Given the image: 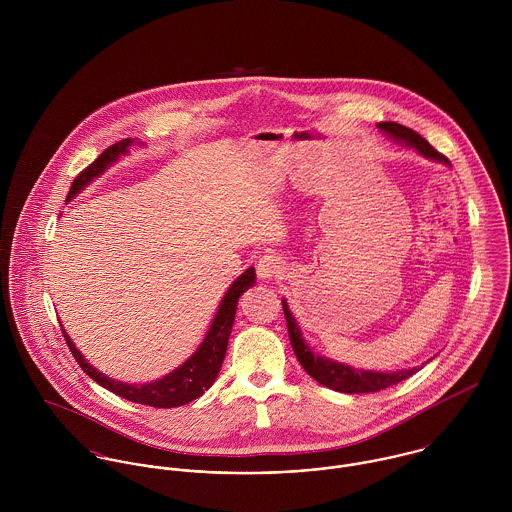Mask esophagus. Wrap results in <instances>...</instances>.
<instances>
[{
  "instance_id": "1",
  "label": "esophagus",
  "mask_w": 512,
  "mask_h": 512,
  "mask_svg": "<svg viewBox=\"0 0 512 512\" xmlns=\"http://www.w3.org/2000/svg\"><path fill=\"white\" fill-rule=\"evenodd\" d=\"M284 272V262L276 254H266L256 264V274L260 280H276Z\"/></svg>"
}]
</instances>
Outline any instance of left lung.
I'll return each mask as SVG.
<instances>
[{
	"instance_id": "left-lung-1",
	"label": "left lung",
	"mask_w": 512,
	"mask_h": 512,
	"mask_svg": "<svg viewBox=\"0 0 512 512\" xmlns=\"http://www.w3.org/2000/svg\"><path fill=\"white\" fill-rule=\"evenodd\" d=\"M378 130H382L390 140L404 144V146L416 149L420 155L445 163L449 165V159L445 155H441L434 147L430 146L418 132L396 124V122H380ZM284 305V313H286V321H288V333H290V341H292L293 353L299 361V365L305 368V372L315 378L319 384L337 390V392H345V394H366V392H378L384 390L392 384H398L406 378H410L412 374H416L420 368L412 366V368H402V370H390V372H382V370H363V368H355V366L345 365L327 357H321L319 353H315L309 343L303 339V333L295 321V317L290 311V305L286 299H282Z\"/></svg>"
}]
</instances>
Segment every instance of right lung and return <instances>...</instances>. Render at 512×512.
<instances>
[{
  "mask_svg": "<svg viewBox=\"0 0 512 512\" xmlns=\"http://www.w3.org/2000/svg\"><path fill=\"white\" fill-rule=\"evenodd\" d=\"M140 146L134 140H122L114 146L108 147L102 151V155L98 159H94V163H90L76 179L73 181V187L69 191L67 201H73L74 197L86 187L90 185L96 177H100L110 165H114L122 155L130 153V147ZM256 282V272L254 268H248L242 276H238L230 288L224 293V297L220 299L219 309L213 317V323L203 339V343L197 347V351L183 363L177 366L175 370H171L169 374L146 382V384H128L122 380H114L106 374H102L98 368L86 363V359L82 357V353L74 347L73 339L67 335V331L63 329V335L67 339L69 349L73 351L76 363L82 366V370L100 386H104L106 390L138 402V404H146L153 408H175V406H183L191 400H197L199 396L205 394V390H209L219 374L220 366L226 355V347H228V337L232 331V323H234V315H236V305H238V297L246 290H250Z\"/></svg>",
  "mask_w": 512,
  "mask_h": 512,
  "instance_id": "right-lung-1",
  "label": "right lung"
}]
</instances>
